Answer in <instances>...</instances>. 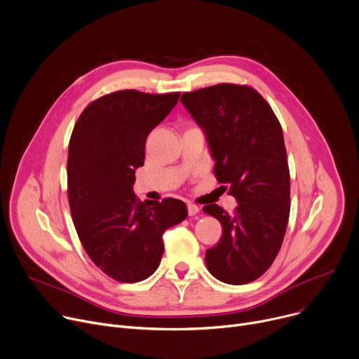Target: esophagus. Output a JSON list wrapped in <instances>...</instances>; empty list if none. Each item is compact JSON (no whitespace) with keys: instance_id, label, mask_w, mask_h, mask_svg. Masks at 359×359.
I'll list each match as a JSON object with an SVG mask.
<instances>
[{"instance_id":"34e87169","label":"esophagus","mask_w":359,"mask_h":359,"mask_svg":"<svg viewBox=\"0 0 359 359\" xmlns=\"http://www.w3.org/2000/svg\"><path fill=\"white\" fill-rule=\"evenodd\" d=\"M187 210H188L189 215H196L200 211V208L196 204H191V203L187 205Z\"/></svg>"}]
</instances>
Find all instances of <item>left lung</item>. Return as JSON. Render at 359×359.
<instances>
[{
  "label": "left lung",
  "instance_id": "8db88e82",
  "mask_svg": "<svg viewBox=\"0 0 359 359\" xmlns=\"http://www.w3.org/2000/svg\"><path fill=\"white\" fill-rule=\"evenodd\" d=\"M181 103L204 130L214 174L238 203L233 214L203 208L223 227L205 253L215 279L250 283L271 266L286 233L290 175L282 126L269 103L249 86L222 83L184 93Z\"/></svg>",
  "mask_w": 359,
  "mask_h": 359
}]
</instances>
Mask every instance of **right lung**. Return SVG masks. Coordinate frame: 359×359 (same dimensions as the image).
Wrapping results in <instances>:
<instances>
[{
	"instance_id": "obj_1",
	"label": "right lung",
	"mask_w": 359,
	"mask_h": 359,
	"mask_svg": "<svg viewBox=\"0 0 359 359\" xmlns=\"http://www.w3.org/2000/svg\"><path fill=\"white\" fill-rule=\"evenodd\" d=\"M180 93L121 90L92 102L72 132L67 196L73 223L92 262L118 282L148 279L163 253L162 234L187 218L181 200L140 201L135 171L145 142Z\"/></svg>"
}]
</instances>
